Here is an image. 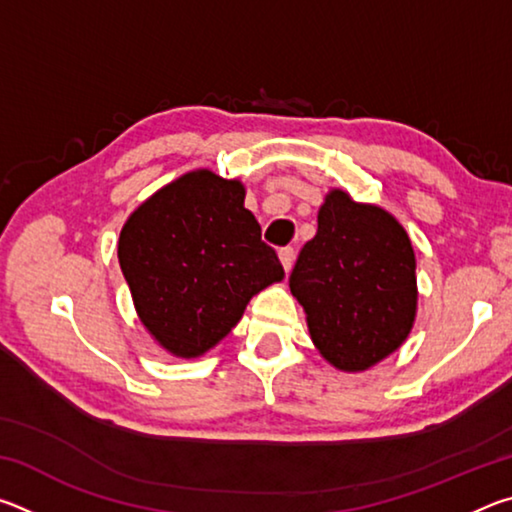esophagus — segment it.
<instances>
[{"label":"esophagus","instance_id":"esophagus-1","mask_svg":"<svg viewBox=\"0 0 512 512\" xmlns=\"http://www.w3.org/2000/svg\"><path fill=\"white\" fill-rule=\"evenodd\" d=\"M293 259H296V250H293L291 246H287V248H282V250H280V262H282L284 271H287V273L291 271Z\"/></svg>","mask_w":512,"mask_h":512}]
</instances>
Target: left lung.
I'll return each mask as SVG.
<instances>
[{
  "instance_id": "1",
  "label": "left lung",
  "mask_w": 512,
  "mask_h": 512,
  "mask_svg": "<svg viewBox=\"0 0 512 512\" xmlns=\"http://www.w3.org/2000/svg\"><path fill=\"white\" fill-rule=\"evenodd\" d=\"M289 287L320 354L339 370H368L400 348L413 327L418 284L411 239L393 214L332 189Z\"/></svg>"
}]
</instances>
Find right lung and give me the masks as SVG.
<instances>
[{
	"label": "right lung",
	"mask_w": 512,
	"mask_h": 512,
	"mask_svg": "<svg viewBox=\"0 0 512 512\" xmlns=\"http://www.w3.org/2000/svg\"><path fill=\"white\" fill-rule=\"evenodd\" d=\"M246 189L196 169L128 216L117 257L142 325L173 357L194 359L235 327L284 268L262 241Z\"/></svg>",
	"instance_id": "add662e5"
}]
</instances>
